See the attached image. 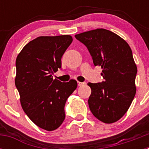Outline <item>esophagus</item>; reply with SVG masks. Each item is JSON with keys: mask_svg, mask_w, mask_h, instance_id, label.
<instances>
[{"mask_svg": "<svg viewBox=\"0 0 149 149\" xmlns=\"http://www.w3.org/2000/svg\"><path fill=\"white\" fill-rule=\"evenodd\" d=\"M84 84H85V83L77 82V86H83V85H84Z\"/></svg>", "mask_w": 149, "mask_h": 149, "instance_id": "34e87169", "label": "esophagus"}]
</instances>
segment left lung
<instances>
[{
    "instance_id": "8db88e82",
    "label": "left lung",
    "mask_w": 149,
    "mask_h": 149,
    "mask_svg": "<svg viewBox=\"0 0 149 149\" xmlns=\"http://www.w3.org/2000/svg\"><path fill=\"white\" fill-rule=\"evenodd\" d=\"M86 45L95 65L102 68L104 81L88 83L92 93L88 100L92 113L107 124L120 119L136 94L137 68L129 45L105 29H96L74 36Z\"/></svg>"
}]
</instances>
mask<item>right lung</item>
<instances>
[{"instance_id": "add662e5", "label": "right lung", "mask_w": 149, "mask_h": 149, "mask_svg": "<svg viewBox=\"0 0 149 149\" xmlns=\"http://www.w3.org/2000/svg\"><path fill=\"white\" fill-rule=\"evenodd\" d=\"M69 35L39 36L27 43L15 61V84L20 95L22 109L38 127L51 131L65 119V102L77 86L52 74L61 68V58L72 42Z\"/></svg>"}]
</instances>
